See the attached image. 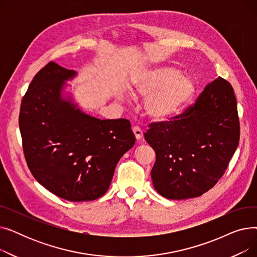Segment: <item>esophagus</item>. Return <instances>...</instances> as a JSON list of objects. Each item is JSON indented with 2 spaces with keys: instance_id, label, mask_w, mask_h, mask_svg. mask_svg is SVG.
Segmentation results:
<instances>
[{
  "instance_id": "34e87169",
  "label": "esophagus",
  "mask_w": 257,
  "mask_h": 257,
  "mask_svg": "<svg viewBox=\"0 0 257 257\" xmlns=\"http://www.w3.org/2000/svg\"><path fill=\"white\" fill-rule=\"evenodd\" d=\"M132 131H133V133H134V136H136L137 140L142 139V137H143V131H142V129H141L139 126H134V127L132 128Z\"/></svg>"
}]
</instances>
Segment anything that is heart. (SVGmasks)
<instances>
[{"label":"heart","instance_id":"1","mask_svg":"<svg viewBox=\"0 0 257 257\" xmlns=\"http://www.w3.org/2000/svg\"><path fill=\"white\" fill-rule=\"evenodd\" d=\"M133 89L147 96L144 108L154 120H167L181 113L196 91L194 80L170 66L147 70L133 81Z\"/></svg>","mask_w":257,"mask_h":257}]
</instances>
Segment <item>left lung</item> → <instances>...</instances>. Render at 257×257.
Listing matches in <instances>:
<instances>
[{
    "instance_id": "obj_1",
    "label": "left lung",
    "mask_w": 257,
    "mask_h": 257,
    "mask_svg": "<svg viewBox=\"0 0 257 257\" xmlns=\"http://www.w3.org/2000/svg\"><path fill=\"white\" fill-rule=\"evenodd\" d=\"M144 137L156 154L151 177L157 193L172 200L203 195L221 179L238 146L231 84L215 79L181 114L151 123Z\"/></svg>"
}]
</instances>
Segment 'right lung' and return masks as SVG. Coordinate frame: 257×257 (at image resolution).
Listing matches in <instances>:
<instances>
[{
    "label": "right lung",
    "mask_w": 257,
    "mask_h": 257,
    "mask_svg": "<svg viewBox=\"0 0 257 257\" xmlns=\"http://www.w3.org/2000/svg\"><path fill=\"white\" fill-rule=\"evenodd\" d=\"M75 75L54 61L43 67L22 99L19 125L34 178L62 199L92 201L108 191L136 138L128 119L92 117L61 98L64 80Z\"/></svg>",
    "instance_id": "right-lung-1"
}]
</instances>
